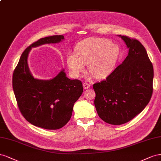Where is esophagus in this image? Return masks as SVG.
I'll return each instance as SVG.
<instances>
[{
  "mask_svg": "<svg viewBox=\"0 0 161 161\" xmlns=\"http://www.w3.org/2000/svg\"><path fill=\"white\" fill-rule=\"evenodd\" d=\"M83 86H84V89H88L91 86V85L90 84H88V83H86V82H85V83L83 84Z\"/></svg>",
  "mask_w": 161,
  "mask_h": 161,
  "instance_id": "34e87169",
  "label": "esophagus"
}]
</instances>
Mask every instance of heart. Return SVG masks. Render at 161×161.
<instances>
[{
  "label": "heart",
  "instance_id": "obj_1",
  "mask_svg": "<svg viewBox=\"0 0 161 161\" xmlns=\"http://www.w3.org/2000/svg\"><path fill=\"white\" fill-rule=\"evenodd\" d=\"M75 51L67 54L66 61L71 75L75 78L85 71L86 65L96 78H106L112 72L119 54L117 45L100 38L81 41L76 46Z\"/></svg>",
  "mask_w": 161,
  "mask_h": 161
}]
</instances>
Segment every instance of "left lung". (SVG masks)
<instances>
[{"label":"left lung","instance_id":"obj_1","mask_svg":"<svg viewBox=\"0 0 161 161\" xmlns=\"http://www.w3.org/2000/svg\"><path fill=\"white\" fill-rule=\"evenodd\" d=\"M129 49L125 60L107 79L93 85L99 117L111 125L131 121L148 104L153 94L154 70L138 40L119 35Z\"/></svg>","mask_w":161,"mask_h":161}]
</instances>
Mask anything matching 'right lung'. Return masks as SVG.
Returning a JSON list of instances; mask_svg holds the SVG:
<instances>
[{
  "label": "right lung",
  "mask_w": 161,
  "mask_h": 161,
  "mask_svg": "<svg viewBox=\"0 0 161 161\" xmlns=\"http://www.w3.org/2000/svg\"><path fill=\"white\" fill-rule=\"evenodd\" d=\"M62 35L41 38L22 53L13 75V88L22 115L36 127L58 130L70 120L73 105L83 92L81 81L70 80L62 69L53 79L38 80L32 75L27 57L32 48L55 44Z\"/></svg>",
  "instance_id": "1"
}]
</instances>
